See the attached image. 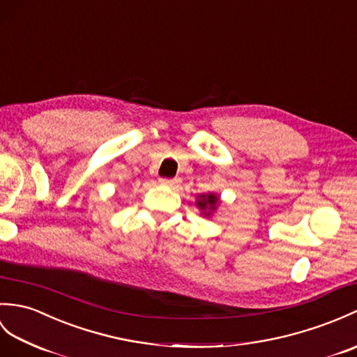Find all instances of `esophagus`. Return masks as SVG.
I'll return each instance as SVG.
<instances>
[{"label":"esophagus","instance_id":"1","mask_svg":"<svg viewBox=\"0 0 357 357\" xmlns=\"http://www.w3.org/2000/svg\"><path fill=\"white\" fill-rule=\"evenodd\" d=\"M179 178H161L160 179V184L162 185H167V187H175L179 184Z\"/></svg>","mask_w":357,"mask_h":357}]
</instances>
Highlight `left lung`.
Here are the masks:
<instances>
[{
    "label": "left lung",
    "mask_w": 357,
    "mask_h": 357,
    "mask_svg": "<svg viewBox=\"0 0 357 357\" xmlns=\"http://www.w3.org/2000/svg\"><path fill=\"white\" fill-rule=\"evenodd\" d=\"M202 199H199L197 201V206L199 208H202V210H205L206 206L210 205V210H214L216 208V204H218V196H214V195H206V196H201Z\"/></svg>",
    "instance_id": "8db88e82"
}]
</instances>
